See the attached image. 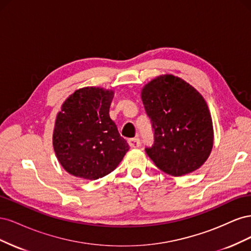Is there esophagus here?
<instances>
[{"mask_svg":"<svg viewBox=\"0 0 251 251\" xmlns=\"http://www.w3.org/2000/svg\"><path fill=\"white\" fill-rule=\"evenodd\" d=\"M128 144H130V147L133 149L138 148L140 146V139L139 138H132V139H128Z\"/></svg>","mask_w":251,"mask_h":251,"instance_id":"1","label":"esophagus"}]
</instances>
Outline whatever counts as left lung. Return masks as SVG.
<instances>
[{
	"instance_id": "8db88e82",
	"label": "left lung",
	"mask_w": 251,
	"mask_h": 251,
	"mask_svg": "<svg viewBox=\"0 0 251 251\" xmlns=\"http://www.w3.org/2000/svg\"><path fill=\"white\" fill-rule=\"evenodd\" d=\"M141 100L155 132L154 146L146 151L157 168L175 177L201 168L214 147V126L199 91L163 74L142 88Z\"/></svg>"
}]
</instances>
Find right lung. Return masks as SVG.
<instances>
[{"instance_id": "right-lung-1", "label": "right lung", "mask_w": 251, "mask_h": 251, "mask_svg": "<svg viewBox=\"0 0 251 251\" xmlns=\"http://www.w3.org/2000/svg\"><path fill=\"white\" fill-rule=\"evenodd\" d=\"M113 97V90L83 87L69 95L57 113L53 149L72 176L87 180L107 176L130 149L110 118Z\"/></svg>"}]
</instances>
